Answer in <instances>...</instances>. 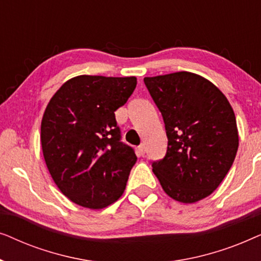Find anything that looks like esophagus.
Instances as JSON below:
<instances>
[{"instance_id":"obj_1","label":"esophagus","mask_w":261,"mask_h":261,"mask_svg":"<svg viewBox=\"0 0 261 261\" xmlns=\"http://www.w3.org/2000/svg\"><path fill=\"white\" fill-rule=\"evenodd\" d=\"M145 151H146V148H145V145H140L138 147V154L139 155H144L145 154Z\"/></svg>"}]
</instances>
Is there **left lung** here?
<instances>
[{
    "mask_svg": "<svg viewBox=\"0 0 261 261\" xmlns=\"http://www.w3.org/2000/svg\"><path fill=\"white\" fill-rule=\"evenodd\" d=\"M144 82L169 140L165 156L152 164L163 190L185 204L208 197L226 177L239 147L229 101L215 84L188 71Z\"/></svg>",
    "mask_w": 261,
    "mask_h": 261,
    "instance_id": "8db88e82",
    "label": "left lung"
}]
</instances>
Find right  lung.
Returning a JSON list of instances; mask_svg holds the SVG:
<instances>
[{"label": "right lung", "mask_w": 261, "mask_h": 261, "mask_svg": "<svg viewBox=\"0 0 261 261\" xmlns=\"http://www.w3.org/2000/svg\"><path fill=\"white\" fill-rule=\"evenodd\" d=\"M137 77L81 74L66 81L41 120L42 154L57 187L71 202L99 210L122 196L137 155L120 141L115 112Z\"/></svg>", "instance_id": "1"}]
</instances>
